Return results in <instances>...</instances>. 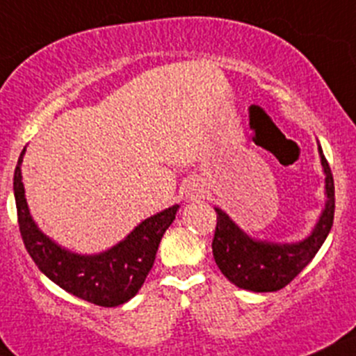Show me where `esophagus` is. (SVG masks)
<instances>
[{"mask_svg": "<svg viewBox=\"0 0 356 356\" xmlns=\"http://www.w3.org/2000/svg\"><path fill=\"white\" fill-rule=\"evenodd\" d=\"M188 197L191 199H197V197H202V188H199V185L192 184L191 187H188Z\"/></svg>", "mask_w": 356, "mask_h": 356, "instance_id": "34e87169", "label": "esophagus"}]
</instances>
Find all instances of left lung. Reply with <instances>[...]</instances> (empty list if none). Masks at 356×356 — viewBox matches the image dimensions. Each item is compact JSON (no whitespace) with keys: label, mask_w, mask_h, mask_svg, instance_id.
I'll return each mask as SVG.
<instances>
[{"label":"left lung","mask_w":356,"mask_h":356,"mask_svg":"<svg viewBox=\"0 0 356 356\" xmlns=\"http://www.w3.org/2000/svg\"><path fill=\"white\" fill-rule=\"evenodd\" d=\"M325 175V206L309 236L297 243H274L246 234L223 209L215 208L216 229L213 257L223 276L250 292H276L313 260L334 223V178L323 150L318 145Z\"/></svg>","instance_id":"left-lung-1"}]
</instances>
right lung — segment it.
I'll return each instance as SVG.
<instances>
[{
	"label": "right lung",
	"mask_w": 356,
	"mask_h": 356,
	"mask_svg": "<svg viewBox=\"0 0 356 356\" xmlns=\"http://www.w3.org/2000/svg\"><path fill=\"white\" fill-rule=\"evenodd\" d=\"M24 154L26 148L13 175V195L20 236L38 269L67 293L96 306L115 307L133 299L143 286L154 266L159 243L180 206H169L145 218L122 241L104 252L74 253L57 245L33 220L20 172Z\"/></svg>",
	"instance_id": "obj_1"
}]
</instances>
